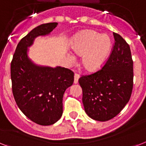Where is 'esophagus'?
<instances>
[{"label":"esophagus","instance_id":"1","mask_svg":"<svg viewBox=\"0 0 146 146\" xmlns=\"http://www.w3.org/2000/svg\"><path fill=\"white\" fill-rule=\"evenodd\" d=\"M79 79V76L78 74H75L74 75V84H77L78 83V80Z\"/></svg>","mask_w":146,"mask_h":146}]
</instances>
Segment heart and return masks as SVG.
Instances as JSON below:
<instances>
[{"instance_id": "1", "label": "heart", "mask_w": 146, "mask_h": 146, "mask_svg": "<svg viewBox=\"0 0 146 146\" xmlns=\"http://www.w3.org/2000/svg\"><path fill=\"white\" fill-rule=\"evenodd\" d=\"M70 47L78 56H82L81 64L88 71H95L103 65L110 56L111 41L106 35H101L94 31L81 32L73 38ZM70 61L73 56L68 53Z\"/></svg>"}]
</instances>
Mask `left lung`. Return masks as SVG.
<instances>
[{
    "mask_svg": "<svg viewBox=\"0 0 146 146\" xmlns=\"http://www.w3.org/2000/svg\"><path fill=\"white\" fill-rule=\"evenodd\" d=\"M115 44L102 70L79 79L84 111L94 120L105 122L128 102L133 89V61L129 45L113 33Z\"/></svg>",
    "mask_w": 146,
    "mask_h": 146,
    "instance_id": "obj_1",
    "label": "left lung"
}]
</instances>
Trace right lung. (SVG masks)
Instances as JSON below:
<instances>
[{
  "mask_svg": "<svg viewBox=\"0 0 146 146\" xmlns=\"http://www.w3.org/2000/svg\"><path fill=\"white\" fill-rule=\"evenodd\" d=\"M58 23L34 28L18 43L11 62L13 93L17 105L26 117L41 125H50L61 118L63 96L74 80L69 69L39 65L28 56L29 47L38 36H46Z\"/></svg>",
  "mask_w": 146,
  "mask_h": 146,
  "instance_id": "add662e5",
  "label": "right lung"
}]
</instances>
